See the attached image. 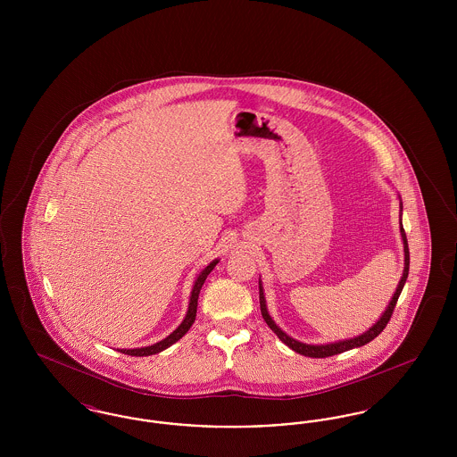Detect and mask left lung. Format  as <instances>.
I'll use <instances>...</instances> for the list:
<instances>
[{
    "label": "left lung",
    "instance_id": "1",
    "mask_svg": "<svg viewBox=\"0 0 457 457\" xmlns=\"http://www.w3.org/2000/svg\"><path fill=\"white\" fill-rule=\"evenodd\" d=\"M401 237H403V243H404V272H403V278H401V281H399V286H397V289H395V293H394V296H392L391 303L387 306V310L384 312V315L380 317V320H378L375 326L371 327L370 330H367L365 334H361V336H358V337H354V339L339 341V343H332V345H322V346H312V345H304V343H300V341H295L293 337H289L286 332H283L279 327L276 326L274 320L270 319V315L267 313L265 300H263V291H262V286H259V287H261V312L263 320L267 322V326L270 327V328L278 334V337L283 341L286 346H289L293 351H296V353H300V354H303V356H310V358H327V356H334V354H339V353H343V351H348V349L360 348V346H363V345H369L370 341L375 339V337L386 328V326L389 324L392 312H394L395 303H397V300H399V295H401V291H403V287H404V283H406V279H408V272H410V248H408V238H406V233H404L403 224H401Z\"/></svg>",
    "mask_w": 457,
    "mask_h": 457
}]
</instances>
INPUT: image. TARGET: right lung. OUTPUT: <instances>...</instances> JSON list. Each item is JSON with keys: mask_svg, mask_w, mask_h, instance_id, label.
<instances>
[{"mask_svg": "<svg viewBox=\"0 0 457 457\" xmlns=\"http://www.w3.org/2000/svg\"><path fill=\"white\" fill-rule=\"evenodd\" d=\"M216 263L218 261L211 262L200 274H198V278H196L195 286H194V289H192V296H190V304H188V312H187V317H185V320L179 324V327L174 330L173 334H170L166 339H162V341H159V343H155L153 346H147V348H138V349H121V353H125V354H130V356H149V354H155V353H159V351H162V349L170 348L171 345H174L178 339H181L187 332H188V328L192 327V324L195 322L196 317V300H198V293H200V289H202V286L205 283V279H207V276L212 272V269L216 267Z\"/></svg>", "mask_w": 457, "mask_h": 457, "instance_id": "right-lung-1", "label": "right lung"}]
</instances>
